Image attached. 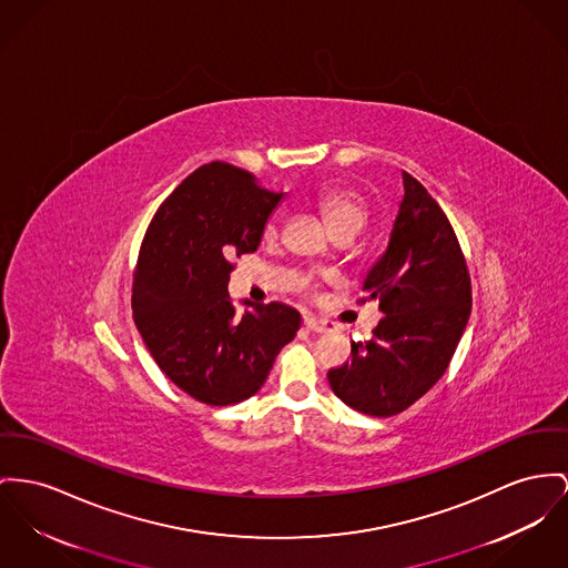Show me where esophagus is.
<instances>
[{
  "instance_id": "obj_1",
  "label": "esophagus",
  "mask_w": 568,
  "mask_h": 568,
  "mask_svg": "<svg viewBox=\"0 0 568 568\" xmlns=\"http://www.w3.org/2000/svg\"><path fill=\"white\" fill-rule=\"evenodd\" d=\"M303 325L310 329V332H316V334H325V332H334L336 325L332 321H325V318H316V316H305L303 318Z\"/></svg>"
}]
</instances>
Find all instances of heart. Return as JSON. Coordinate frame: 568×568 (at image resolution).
Instances as JSON below:
<instances>
[{
  "label": "heart",
  "mask_w": 568,
  "mask_h": 568,
  "mask_svg": "<svg viewBox=\"0 0 568 568\" xmlns=\"http://www.w3.org/2000/svg\"><path fill=\"white\" fill-rule=\"evenodd\" d=\"M318 209L334 232L342 227H359L368 220V204L364 195L351 190H327L318 195ZM280 230V217L266 220L265 236H275Z\"/></svg>",
  "instance_id": "obj_1"
}]
</instances>
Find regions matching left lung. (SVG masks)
Here are the masks:
<instances>
[{"label":"left lung","instance_id":"obj_1","mask_svg":"<svg viewBox=\"0 0 568 568\" xmlns=\"http://www.w3.org/2000/svg\"><path fill=\"white\" fill-rule=\"evenodd\" d=\"M403 181L387 252L359 300H377L383 318L327 373L342 403L366 416H396L422 398L450 366L471 314V280L450 220L417 179L403 172Z\"/></svg>","mask_w":568,"mask_h":568}]
</instances>
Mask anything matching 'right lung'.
I'll return each mask as SVG.
<instances>
[{"mask_svg":"<svg viewBox=\"0 0 568 568\" xmlns=\"http://www.w3.org/2000/svg\"><path fill=\"white\" fill-rule=\"evenodd\" d=\"M282 193L211 161L172 191L146 227L133 271V321L156 366L191 398L226 407L254 396L302 314L280 302L236 312L234 258L256 252Z\"/></svg>","mask_w":568,"mask_h":568,"instance_id":"obj_1","label":"right lung"}]
</instances>
